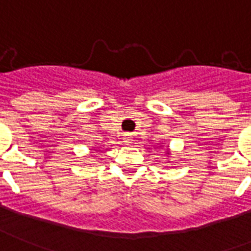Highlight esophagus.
I'll return each instance as SVG.
<instances>
[{"mask_svg": "<svg viewBox=\"0 0 251 251\" xmlns=\"http://www.w3.org/2000/svg\"><path fill=\"white\" fill-rule=\"evenodd\" d=\"M125 142H126V144H130V142H131V135L130 134H125Z\"/></svg>", "mask_w": 251, "mask_h": 251, "instance_id": "esophagus-1", "label": "esophagus"}]
</instances>
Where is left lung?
I'll list each match as a JSON object with an SVG mask.
<instances>
[{"instance_id": "left-lung-1", "label": "left lung", "mask_w": 251, "mask_h": 251, "mask_svg": "<svg viewBox=\"0 0 251 251\" xmlns=\"http://www.w3.org/2000/svg\"><path fill=\"white\" fill-rule=\"evenodd\" d=\"M169 153H170V151H169V150H168V154H169ZM168 157H169V155H168Z\"/></svg>"}]
</instances>
